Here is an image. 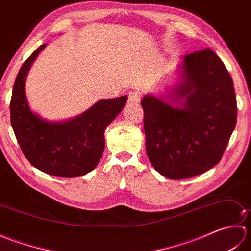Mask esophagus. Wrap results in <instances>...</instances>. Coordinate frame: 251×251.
<instances>
[{
  "instance_id": "esophagus-1",
  "label": "esophagus",
  "mask_w": 251,
  "mask_h": 251,
  "mask_svg": "<svg viewBox=\"0 0 251 251\" xmlns=\"http://www.w3.org/2000/svg\"><path fill=\"white\" fill-rule=\"evenodd\" d=\"M140 102V95L136 92H130L128 94V103L131 105H137Z\"/></svg>"
}]
</instances>
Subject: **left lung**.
I'll return each instance as SVG.
<instances>
[{
    "label": "left lung",
    "instance_id": "left-lung-1",
    "mask_svg": "<svg viewBox=\"0 0 251 251\" xmlns=\"http://www.w3.org/2000/svg\"><path fill=\"white\" fill-rule=\"evenodd\" d=\"M182 82L174 97L180 108L147 95L141 100L146 150L164 177H194L220 162L235 128L236 97L230 73L215 51L205 49L183 57Z\"/></svg>",
    "mask_w": 251,
    "mask_h": 251
}]
</instances>
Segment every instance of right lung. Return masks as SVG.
Segmentation results:
<instances>
[{"label": "right lung", "instance_id": "obj_1", "mask_svg": "<svg viewBox=\"0 0 251 251\" xmlns=\"http://www.w3.org/2000/svg\"><path fill=\"white\" fill-rule=\"evenodd\" d=\"M45 46L42 44L32 52L17 74L9 104L10 123L31 165L56 177H79L97 166L104 149V129L124 108L127 96L100 100L70 121L42 120L29 109L25 81L32 62Z\"/></svg>", "mask_w": 251, "mask_h": 251}]
</instances>
